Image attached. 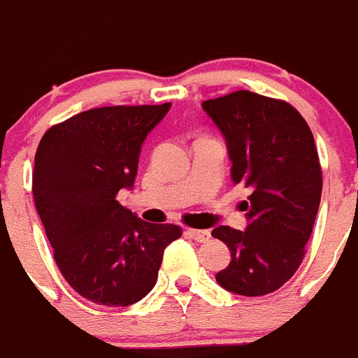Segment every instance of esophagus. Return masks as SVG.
Wrapping results in <instances>:
<instances>
[{
	"label": "esophagus",
	"instance_id": "34e87169",
	"mask_svg": "<svg viewBox=\"0 0 358 358\" xmlns=\"http://www.w3.org/2000/svg\"><path fill=\"white\" fill-rule=\"evenodd\" d=\"M186 233L197 242H208L211 238V233L208 229H186Z\"/></svg>",
	"mask_w": 358,
	"mask_h": 358
}]
</instances>
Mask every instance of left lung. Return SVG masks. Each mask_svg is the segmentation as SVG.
Segmentation results:
<instances>
[{
    "label": "left lung",
    "mask_w": 358,
    "mask_h": 358,
    "mask_svg": "<svg viewBox=\"0 0 358 358\" xmlns=\"http://www.w3.org/2000/svg\"><path fill=\"white\" fill-rule=\"evenodd\" d=\"M227 143L231 177L251 188L245 231L218 226L231 262L218 285L240 296H265L290 280L305 258L322 192L314 134L285 100L233 91L202 102Z\"/></svg>",
    "instance_id": "8db88e82"
}]
</instances>
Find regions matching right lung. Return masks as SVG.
<instances>
[{"label": "right lung", "instance_id": "obj_1", "mask_svg": "<svg viewBox=\"0 0 358 358\" xmlns=\"http://www.w3.org/2000/svg\"><path fill=\"white\" fill-rule=\"evenodd\" d=\"M161 106L84 110L44 132L31 192L59 271L75 292L102 306H129L154 289L164 249L182 235L150 224L116 201L134 185L148 132L169 113Z\"/></svg>", "mask_w": 358, "mask_h": 358}]
</instances>
